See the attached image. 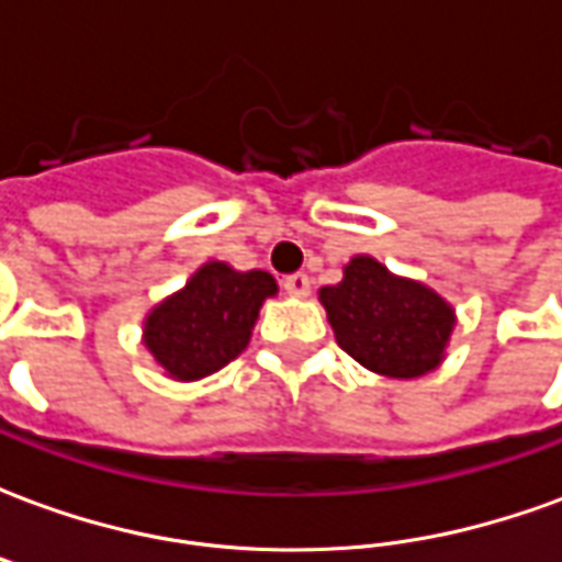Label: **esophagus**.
<instances>
[{"label": "esophagus", "instance_id": "esophagus-1", "mask_svg": "<svg viewBox=\"0 0 562 562\" xmlns=\"http://www.w3.org/2000/svg\"><path fill=\"white\" fill-rule=\"evenodd\" d=\"M310 285H313V282H310L306 273H292V277L282 280V289L289 294H294V297H306V294H310Z\"/></svg>", "mask_w": 562, "mask_h": 562}]
</instances>
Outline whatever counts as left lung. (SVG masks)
<instances>
[{
  "label": "left lung",
  "mask_w": 562,
  "mask_h": 562,
  "mask_svg": "<svg viewBox=\"0 0 562 562\" xmlns=\"http://www.w3.org/2000/svg\"><path fill=\"white\" fill-rule=\"evenodd\" d=\"M318 297L342 352L391 379L430 373L454 328V313L439 294L394 277L376 258H352L342 280Z\"/></svg>",
  "instance_id": "1"
}]
</instances>
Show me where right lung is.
<instances>
[{"label":"right lung","instance_id":"1","mask_svg":"<svg viewBox=\"0 0 562 562\" xmlns=\"http://www.w3.org/2000/svg\"><path fill=\"white\" fill-rule=\"evenodd\" d=\"M277 292L265 270H232L210 261L183 292L149 313L144 342L173 379H204L244 352L261 301Z\"/></svg>","mask_w":562,"mask_h":562}]
</instances>
